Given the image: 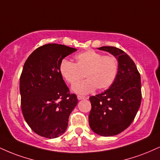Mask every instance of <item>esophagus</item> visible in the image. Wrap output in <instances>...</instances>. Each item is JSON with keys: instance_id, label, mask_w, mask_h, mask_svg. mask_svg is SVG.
Masks as SVG:
<instances>
[{"instance_id": "esophagus-1", "label": "esophagus", "mask_w": 160, "mask_h": 160, "mask_svg": "<svg viewBox=\"0 0 160 160\" xmlns=\"http://www.w3.org/2000/svg\"><path fill=\"white\" fill-rule=\"evenodd\" d=\"M87 97H85V96H81V95H78V100H85L87 99Z\"/></svg>"}]
</instances>
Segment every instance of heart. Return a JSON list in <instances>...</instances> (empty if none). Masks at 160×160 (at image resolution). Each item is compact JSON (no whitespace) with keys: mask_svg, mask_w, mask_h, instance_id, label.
<instances>
[{"mask_svg":"<svg viewBox=\"0 0 160 160\" xmlns=\"http://www.w3.org/2000/svg\"><path fill=\"white\" fill-rule=\"evenodd\" d=\"M74 59L75 63L63 59L59 64L60 74L69 84H74L72 86L74 92L86 95L97 88L107 89L114 83L118 73V62L114 56H103L88 49L75 55ZM84 76L88 79L78 83Z\"/></svg>","mask_w":160,"mask_h":160,"instance_id":"b5f03b06","label":"heart"}]
</instances>
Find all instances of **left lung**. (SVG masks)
<instances>
[{"label":"left lung","instance_id":"8db88e82","mask_svg":"<svg viewBox=\"0 0 160 160\" xmlns=\"http://www.w3.org/2000/svg\"><path fill=\"white\" fill-rule=\"evenodd\" d=\"M110 53L118 62V73L108 89L89 98L90 128L101 136H112L131 124L142 101L141 78L135 63L122 50L112 46L98 48Z\"/></svg>","mask_w":160,"mask_h":160}]
</instances>
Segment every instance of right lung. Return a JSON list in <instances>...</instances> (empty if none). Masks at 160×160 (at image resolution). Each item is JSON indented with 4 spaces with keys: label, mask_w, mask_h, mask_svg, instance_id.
Returning a JSON list of instances; mask_svg holds the SVG:
<instances>
[{
    "label": "right lung",
    "mask_w": 160,
    "mask_h": 160,
    "mask_svg": "<svg viewBox=\"0 0 160 160\" xmlns=\"http://www.w3.org/2000/svg\"><path fill=\"white\" fill-rule=\"evenodd\" d=\"M76 48L59 44L38 48L25 62L20 77L21 107L24 118L38 135L54 138L64 133L78 104L59 72V64Z\"/></svg>",
    "instance_id": "add662e5"
}]
</instances>
